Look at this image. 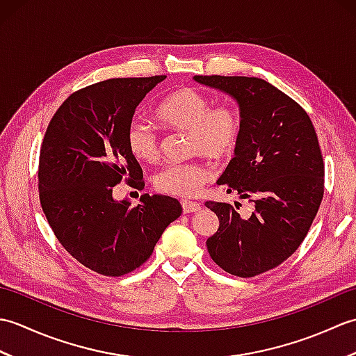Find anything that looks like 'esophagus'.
<instances>
[{
  "label": "esophagus",
  "instance_id": "34e87169",
  "mask_svg": "<svg viewBox=\"0 0 356 356\" xmlns=\"http://www.w3.org/2000/svg\"><path fill=\"white\" fill-rule=\"evenodd\" d=\"M182 209L184 213H195V211L200 209V203L194 202V200H182Z\"/></svg>",
  "mask_w": 356,
  "mask_h": 356
}]
</instances>
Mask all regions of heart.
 Here are the masks:
<instances>
[{"label": "heart", "instance_id": "b5f03b06", "mask_svg": "<svg viewBox=\"0 0 356 356\" xmlns=\"http://www.w3.org/2000/svg\"><path fill=\"white\" fill-rule=\"evenodd\" d=\"M156 116L166 127L190 134L193 154H208L214 159L232 156L240 138V116L231 105H216L213 99L195 88H180L159 104ZM127 145L138 161L153 163L161 154L154 128L134 120L127 130ZM214 176L213 165L191 161L166 165L156 174L154 186L161 193L190 197Z\"/></svg>", "mask_w": 356, "mask_h": 356}]
</instances>
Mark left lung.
<instances>
[{"instance_id": "8db88e82", "label": "left lung", "mask_w": 356, "mask_h": 356, "mask_svg": "<svg viewBox=\"0 0 356 356\" xmlns=\"http://www.w3.org/2000/svg\"><path fill=\"white\" fill-rule=\"evenodd\" d=\"M193 79L238 105V143L217 185L254 203L252 214L241 217L229 203L207 202L220 223L207 240L208 252L229 274L255 277L297 251L318 213L324 193L318 138L307 113L264 79Z\"/></svg>"}]
</instances>
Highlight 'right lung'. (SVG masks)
Here are the masks:
<instances>
[{
  "label": "right lung",
  "mask_w": 356,
  "mask_h": 356,
  "mask_svg": "<svg viewBox=\"0 0 356 356\" xmlns=\"http://www.w3.org/2000/svg\"><path fill=\"white\" fill-rule=\"evenodd\" d=\"M165 78H118L82 88L45 131L38 171L42 211L67 252L97 274L120 277L139 268L182 214L170 195L143 194L138 207L113 197L124 177L143 188L127 130L143 97Z\"/></svg>",
  "instance_id": "obj_1"
}]
</instances>
